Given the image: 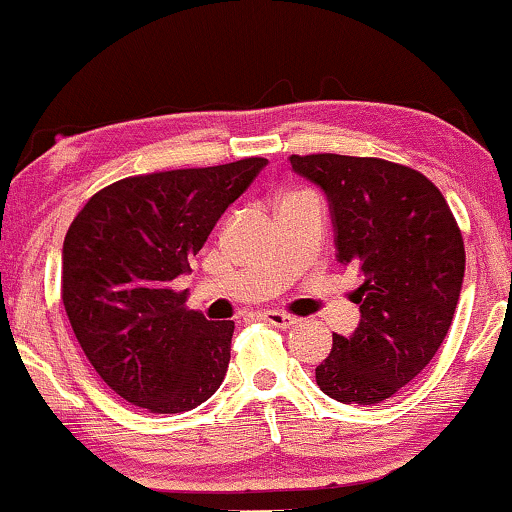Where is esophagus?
I'll return each instance as SVG.
<instances>
[{"instance_id": "esophagus-1", "label": "esophagus", "mask_w": 512, "mask_h": 512, "mask_svg": "<svg viewBox=\"0 0 512 512\" xmlns=\"http://www.w3.org/2000/svg\"><path fill=\"white\" fill-rule=\"evenodd\" d=\"M261 317L277 329H291V327H296V324H298L296 317H291L287 313H277V310H268V313H263Z\"/></svg>"}]
</instances>
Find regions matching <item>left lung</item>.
Wrapping results in <instances>:
<instances>
[{"mask_svg":"<svg viewBox=\"0 0 512 512\" xmlns=\"http://www.w3.org/2000/svg\"><path fill=\"white\" fill-rule=\"evenodd\" d=\"M289 162L324 190L336 258L362 282L353 291L360 324L334 334L317 386L343 404H378L421 374L447 336L466 270L459 223L416 169L331 152Z\"/></svg>","mask_w":512,"mask_h":512,"instance_id":"left-lung-1","label":"left lung"}]
</instances>
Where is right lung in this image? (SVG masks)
Instances as JSON below:
<instances>
[{
    "label": "right lung",
    "instance_id": "add662e5",
    "mask_svg": "<svg viewBox=\"0 0 512 512\" xmlns=\"http://www.w3.org/2000/svg\"><path fill=\"white\" fill-rule=\"evenodd\" d=\"M268 159L129 176L98 190L63 242L61 296L84 355L126 402L181 414L223 383L235 322L185 308L190 270L223 211Z\"/></svg>",
    "mask_w": 512,
    "mask_h": 512
}]
</instances>
